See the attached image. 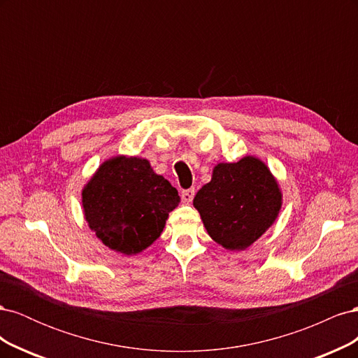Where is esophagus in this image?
<instances>
[{
	"mask_svg": "<svg viewBox=\"0 0 358 358\" xmlns=\"http://www.w3.org/2000/svg\"><path fill=\"white\" fill-rule=\"evenodd\" d=\"M194 196H196V189H194V188H188V189H183V191L180 192V197H182V201H183V203H185V204L191 203V201H192V199H194Z\"/></svg>",
	"mask_w": 358,
	"mask_h": 358,
	"instance_id": "1",
	"label": "esophagus"
}]
</instances>
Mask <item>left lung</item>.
Masks as SVG:
<instances>
[{"instance_id":"1","label":"left lung","mask_w":358,"mask_h":358,"mask_svg":"<svg viewBox=\"0 0 358 358\" xmlns=\"http://www.w3.org/2000/svg\"><path fill=\"white\" fill-rule=\"evenodd\" d=\"M280 204L278 182L255 157L221 162L194 197L209 236L230 251L251 246L275 222Z\"/></svg>"}]
</instances>
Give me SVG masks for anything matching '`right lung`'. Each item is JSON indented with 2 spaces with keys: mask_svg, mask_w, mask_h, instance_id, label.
Returning a JSON list of instances; mask_svg holds the SVG:
<instances>
[{
  "mask_svg": "<svg viewBox=\"0 0 358 358\" xmlns=\"http://www.w3.org/2000/svg\"><path fill=\"white\" fill-rule=\"evenodd\" d=\"M178 189L137 157L103 162L82 191L85 218L96 237L125 255L152 245L179 204Z\"/></svg>",
  "mask_w": 358,
  "mask_h": 358,
  "instance_id": "add662e5",
  "label": "right lung"
}]
</instances>
